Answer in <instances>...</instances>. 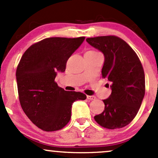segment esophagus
Returning <instances> with one entry per match:
<instances>
[{"label": "esophagus", "instance_id": "1", "mask_svg": "<svg viewBox=\"0 0 158 158\" xmlns=\"http://www.w3.org/2000/svg\"><path fill=\"white\" fill-rule=\"evenodd\" d=\"M87 99L89 100H95V97L94 95H87Z\"/></svg>", "mask_w": 158, "mask_h": 158}]
</instances>
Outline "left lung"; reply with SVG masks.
Listing matches in <instances>:
<instances>
[{
	"label": "left lung",
	"mask_w": 158,
	"mask_h": 158,
	"mask_svg": "<svg viewBox=\"0 0 158 158\" xmlns=\"http://www.w3.org/2000/svg\"><path fill=\"white\" fill-rule=\"evenodd\" d=\"M86 41L104 54L102 75L111 82V95L103 100L105 110L94 118L106 128H123L135 118L145 93L141 61L131 47L118 36H97Z\"/></svg>",
	"instance_id": "1"
}]
</instances>
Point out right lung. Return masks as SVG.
Here are the masks:
<instances>
[{
  "label": "right lung",
  "mask_w": 158,
  "mask_h": 158,
  "mask_svg": "<svg viewBox=\"0 0 158 158\" xmlns=\"http://www.w3.org/2000/svg\"><path fill=\"white\" fill-rule=\"evenodd\" d=\"M85 37L46 38L32 46L22 56L16 72L20 106L38 128L54 131L66 126L71 118L72 105L85 100L79 92H68L55 82L63 73L66 62Z\"/></svg>",
  "instance_id": "obj_1"
}]
</instances>
